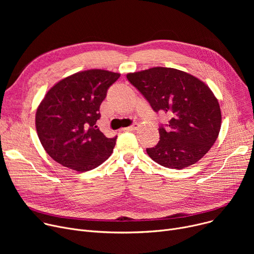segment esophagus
<instances>
[{
	"instance_id": "1",
	"label": "esophagus",
	"mask_w": 254,
	"mask_h": 254,
	"mask_svg": "<svg viewBox=\"0 0 254 254\" xmlns=\"http://www.w3.org/2000/svg\"><path fill=\"white\" fill-rule=\"evenodd\" d=\"M137 127H138V125H131L127 127H125L124 130H135V129H137Z\"/></svg>"
}]
</instances>
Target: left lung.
<instances>
[{"instance_id": "1", "label": "left lung", "mask_w": 254, "mask_h": 254, "mask_svg": "<svg viewBox=\"0 0 254 254\" xmlns=\"http://www.w3.org/2000/svg\"><path fill=\"white\" fill-rule=\"evenodd\" d=\"M153 111L171 116L158 128L159 141L147 148L155 163L181 170L199 161L215 143L221 112L211 89L196 77L173 68L156 66L127 75Z\"/></svg>"}]
</instances>
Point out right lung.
<instances>
[{
	"label": "right lung",
	"instance_id": "1",
	"mask_svg": "<svg viewBox=\"0 0 254 254\" xmlns=\"http://www.w3.org/2000/svg\"><path fill=\"white\" fill-rule=\"evenodd\" d=\"M120 74L87 70L52 86L36 112L37 134L45 151L64 167L86 172L102 165L117 136L107 138L97 127L100 106Z\"/></svg>",
	"mask_w": 254,
	"mask_h": 254
}]
</instances>
